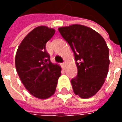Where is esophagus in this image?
<instances>
[{"label":"esophagus","mask_w":122,"mask_h":122,"mask_svg":"<svg viewBox=\"0 0 122 122\" xmlns=\"http://www.w3.org/2000/svg\"><path fill=\"white\" fill-rule=\"evenodd\" d=\"M61 66H62V68L63 69H65V63H63L61 64Z\"/></svg>","instance_id":"esophagus-1"}]
</instances>
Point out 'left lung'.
Listing matches in <instances>:
<instances>
[{
  "label": "left lung",
  "instance_id": "8db88e82",
  "mask_svg": "<svg viewBox=\"0 0 122 122\" xmlns=\"http://www.w3.org/2000/svg\"><path fill=\"white\" fill-rule=\"evenodd\" d=\"M74 52L78 69L71 80L74 93L87 99L99 92L108 72L109 50L102 36L91 28L72 25L58 29Z\"/></svg>",
  "mask_w": 122,
  "mask_h": 122
}]
</instances>
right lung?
Here are the masks:
<instances>
[{
    "mask_svg": "<svg viewBox=\"0 0 122 122\" xmlns=\"http://www.w3.org/2000/svg\"><path fill=\"white\" fill-rule=\"evenodd\" d=\"M54 29L39 26L28 34L17 48L15 63L25 87L34 97L46 99L54 94L61 68L52 63L46 45Z\"/></svg>",
    "mask_w": 122,
    "mask_h": 122,
    "instance_id": "obj_1",
    "label": "right lung"
}]
</instances>
